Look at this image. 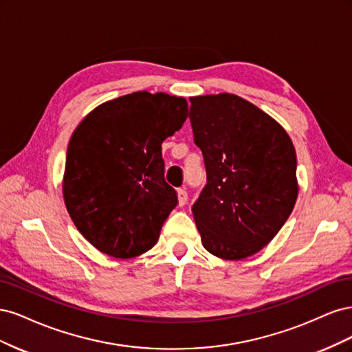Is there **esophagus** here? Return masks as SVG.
Here are the masks:
<instances>
[{
  "label": "esophagus",
  "instance_id": "esophagus-1",
  "mask_svg": "<svg viewBox=\"0 0 352 352\" xmlns=\"http://www.w3.org/2000/svg\"><path fill=\"white\" fill-rule=\"evenodd\" d=\"M177 199H179V206L184 207L188 202V190L186 188H180L177 190Z\"/></svg>",
  "mask_w": 352,
  "mask_h": 352
}]
</instances>
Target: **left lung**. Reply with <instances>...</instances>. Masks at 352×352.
<instances>
[{
	"label": "left lung",
	"instance_id": "obj_1",
	"mask_svg": "<svg viewBox=\"0 0 352 352\" xmlns=\"http://www.w3.org/2000/svg\"><path fill=\"white\" fill-rule=\"evenodd\" d=\"M194 142L204 157L207 185L192 206L204 248L241 260L258 252L294 210L296 154L270 116L236 95L190 98Z\"/></svg>",
	"mask_w": 352,
	"mask_h": 352
}]
</instances>
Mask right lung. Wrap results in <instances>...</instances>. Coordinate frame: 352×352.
Masks as SVG:
<instances>
[{"instance_id":"obj_1","label":"right lung","mask_w":352,"mask_h":352,"mask_svg":"<svg viewBox=\"0 0 352 352\" xmlns=\"http://www.w3.org/2000/svg\"><path fill=\"white\" fill-rule=\"evenodd\" d=\"M186 117L185 98L144 91L100 105L73 132L63 194L78 230L101 252L131 258L157 243L177 206L162 144Z\"/></svg>"}]
</instances>
